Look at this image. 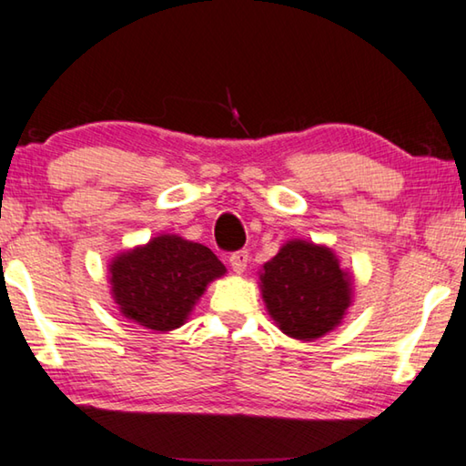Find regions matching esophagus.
<instances>
[{"instance_id": "obj_1", "label": "esophagus", "mask_w": 466, "mask_h": 466, "mask_svg": "<svg viewBox=\"0 0 466 466\" xmlns=\"http://www.w3.org/2000/svg\"><path fill=\"white\" fill-rule=\"evenodd\" d=\"M230 265L234 273H244L248 267V250H236L230 255Z\"/></svg>"}]
</instances>
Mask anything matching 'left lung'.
<instances>
[{
    "instance_id": "8db88e82",
    "label": "left lung",
    "mask_w": 466,
    "mask_h": 466,
    "mask_svg": "<svg viewBox=\"0 0 466 466\" xmlns=\"http://www.w3.org/2000/svg\"><path fill=\"white\" fill-rule=\"evenodd\" d=\"M351 289V275L322 244L289 240L263 265L267 310L283 333L299 341H314L341 325Z\"/></svg>"
}]
</instances>
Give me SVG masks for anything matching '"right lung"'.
Here are the masks:
<instances>
[{
    "instance_id": "add662e5",
    "label": "right lung",
    "mask_w": 466,
    "mask_h": 466,
    "mask_svg": "<svg viewBox=\"0 0 466 466\" xmlns=\"http://www.w3.org/2000/svg\"><path fill=\"white\" fill-rule=\"evenodd\" d=\"M108 273L123 317L164 333L185 325L205 288L222 278L226 267L203 244L162 234L115 257Z\"/></svg>"
}]
</instances>
